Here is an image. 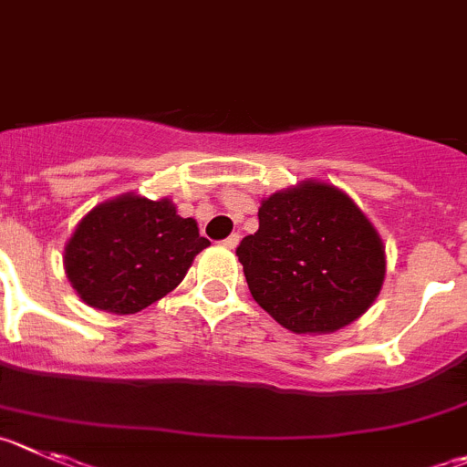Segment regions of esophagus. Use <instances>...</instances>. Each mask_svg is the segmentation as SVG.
<instances>
[{"mask_svg": "<svg viewBox=\"0 0 467 467\" xmlns=\"http://www.w3.org/2000/svg\"><path fill=\"white\" fill-rule=\"evenodd\" d=\"M237 244H239V234L237 233H233L228 239H223V246H228V248H234Z\"/></svg>", "mask_w": 467, "mask_h": 467, "instance_id": "1", "label": "esophagus"}]
</instances>
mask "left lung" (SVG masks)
<instances>
[{
	"instance_id": "1",
	"label": "left lung",
	"mask_w": 467,
	"mask_h": 467,
	"mask_svg": "<svg viewBox=\"0 0 467 467\" xmlns=\"http://www.w3.org/2000/svg\"><path fill=\"white\" fill-rule=\"evenodd\" d=\"M237 246L255 302L295 334H329L368 311L385 281V246L341 189L308 180L258 209Z\"/></svg>"
}]
</instances>
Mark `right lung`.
Segmentation results:
<instances>
[{"mask_svg":"<svg viewBox=\"0 0 467 467\" xmlns=\"http://www.w3.org/2000/svg\"><path fill=\"white\" fill-rule=\"evenodd\" d=\"M209 246L193 219L163 200L126 193L96 204L64 248V269L80 299L99 311L129 316L180 285Z\"/></svg>","mask_w":467,"mask_h":467,"instance_id":"1","label":"right lung"}]
</instances>
